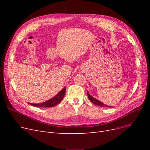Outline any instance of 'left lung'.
<instances>
[{
  "label": "left lung",
  "mask_w": 150,
  "mask_h": 150,
  "mask_svg": "<svg viewBox=\"0 0 150 150\" xmlns=\"http://www.w3.org/2000/svg\"><path fill=\"white\" fill-rule=\"evenodd\" d=\"M87 92H88V98H89V100H91V101L92 102V103L95 104V105H97V106H101V107H106V108H111V107H112V106H108V105H106L103 103H102V102H101V101H99L98 100L96 99V98L93 97L91 95H90V93L88 92V91Z\"/></svg>",
  "instance_id": "8db88e82"
}]
</instances>
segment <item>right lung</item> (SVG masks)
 <instances>
[{
	"instance_id": "obj_1",
	"label": "right lung",
	"mask_w": 150,
	"mask_h": 150,
	"mask_svg": "<svg viewBox=\"0 0 150 150\" xmlns=\"http://www.w3.org/2000/svg\"><path fill=\"white\" fill-rule=\"evenodd\" d=\"M66 88V87L63 88L59 93H58L56 96L52 98L50 100H47L43 103H28L30 105L35 106V107H43V108H50L57 105L58 103H59L63 99L65 95Z\"/></svg>"
}]
</instances>
